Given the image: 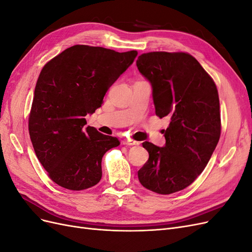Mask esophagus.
I'll list each match as a JSON object with an SVG mask.
<instances>
[{
    "mask_svg": "<svg viewBox=\"0 0 252 252\" xmlns=\"http://www.w3.org/2000/svg\"><path fill=\"white\" fill-rule=\"evenodd\" d=\"M123 145H126V146H134V145H139L140 143L135 142L133 140H123Z\"/></svg>",
    "mask_w": 252,
    "mask_h": 252,
    "instance_id": "obj_1",
    "label": "esophagus"
}]
</instances>
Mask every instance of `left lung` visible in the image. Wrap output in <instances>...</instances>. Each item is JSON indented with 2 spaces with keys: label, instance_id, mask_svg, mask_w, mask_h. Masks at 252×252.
<instances>
[{
  "label": "left lung",
  "instance_id": "obj_1",
  "mask_svg": "<svg viewBox=\"0 0 252 252\" xmlns=\"http://www.w3.org/2000/svg\"><path fill=\"white\" fill-rule=\"evenodd\" d=\"M136 66L152 85L156 114L170 118L164 147L143 143L149 158L139 181L154 192L174 193L192 184L217 147L222 128L218 88L187 52L143 53Z\"/></svg>",
  "mask_w": 252,
  "mask_h": 252
}]
</instances>
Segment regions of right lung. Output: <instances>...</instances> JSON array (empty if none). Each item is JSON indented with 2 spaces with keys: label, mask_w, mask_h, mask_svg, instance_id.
I'll return each mask as SVG.
<instances>
[{
  "label": "right lung",
  "mask_w": 252,
  "mask_h": 252,
  "mask_svg": "<svg viewBox=\"0 0 252 252\" xmlns=\"http://www.w3.org/2000/svg\"><path fill=\"white\" fill-rule=\"evenodd\" d=\"M138 51L74 45L44 65L36 81L28 129L36 158L59 186L84 190L102 178V158L120 141L85 126Z\"/></svg>",
  "instance_id": "right-lung-1"
}]
</instances>
